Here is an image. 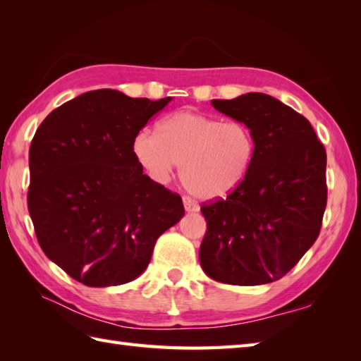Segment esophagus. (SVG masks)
Segmentation results:
<instances>
[{
    "instance_id": "esophagus-1",
    "label": "esophagus",
    "mask_w": 361,
    "mask_h": 361,
    "mask_svg": "<svg viewBox=\"0 0 361 361\" xmlns=\"http://www.w3.org/2000/svg\"><path fill=\"white\" fill-rule=\"evenodd\" d=\"M183 203H185V209L188 212H197L198 209H200V206H198V203L194 200V198H190L188 195L183 197Z\"/></svg>"
}]
</instances>
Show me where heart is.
I'll return each mask as SVG.
<instances>
[{"instance_id":"heart-1","label":"heart","mask_w":361,"mask_h":361,"mask_svg":"<svg viewBox=\"0 0 361 361\" xmlns=\"http://www.w3.org/2000/svg\"><path fill=\"white\" fill-rule=\"evenodd\" d=\"M255 152V136L243 122H221L189 109L167 114L157 133L142 130L133 140V155L153 181L167 183L181 164L183 185L206 200L234 192Z\"/></svg>"}]
</instances>
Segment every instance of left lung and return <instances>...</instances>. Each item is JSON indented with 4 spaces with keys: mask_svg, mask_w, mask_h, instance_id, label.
I'll return each mask as SVG.
<instances>
[{
    "mask_svg": "<svg viewBox=\"0 0 361 361\" xmlns=\"http://www.w3.org/2000/svg\"><path fill=\"white\" fill-rule=\"evenodd\" d=\"M212 106L243 122L256 152L242 185L202 206L203 271L231 286H260L293 268L321 229L326 203V149L302 114L264 93Z\"/></svg>",
    "mask_w": 361,
    "mask_h": 361,
    "instance_id": "left-lung-1",
    "label": "left lung"
}]
</instances>
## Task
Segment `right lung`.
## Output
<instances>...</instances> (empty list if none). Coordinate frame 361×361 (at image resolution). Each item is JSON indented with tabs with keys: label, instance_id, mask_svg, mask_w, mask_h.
<instances>
[{
	"label": "right lung",
	"instance_id": "right-lung-1",
	"mask_svg": "<svg viewBox=\"0 0 361 361\" xmlns=\"http://www.w3.org/2000/svg\"><path fill=\"white\" fill-rule=\"evenodd\" d=\"M171 101L88 91L37 128L30 219L44 255L83 286L136 279L158 237L185 216L181 197L142 173L133 155L135 136Z\"/></svg>",
	"mask_w": 361,
	"mask_h": 361
}]
</instances>
